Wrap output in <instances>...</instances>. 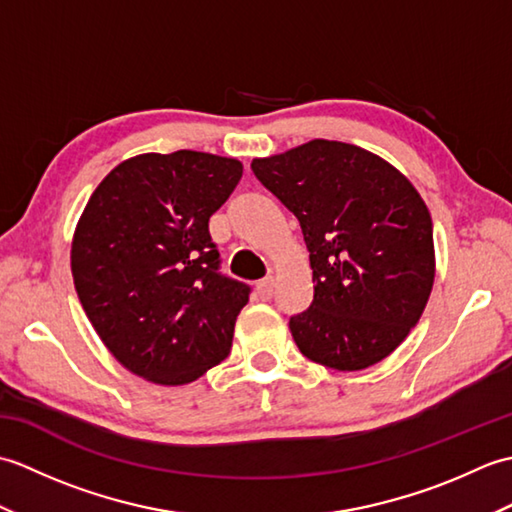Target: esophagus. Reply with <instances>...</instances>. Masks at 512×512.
I'll return each instance as SVG.
<instances>
[{
  "mask_svg": "<svg viewBox=\"0 0 512 512\" xmlns=\"http://www.w3.org/2000/svg\"><path fill=\"white\" fill-rule=\"evenodd\" d=\"M255 290H257L259 299H262V301H268L270 297H273V290H275V279H273V277H266V279H262V281H257Z\"/></svg>",
  "mask_w": 512,
  "mask_h": 512,
  "instance_id": "1",
  "label": "esophagus"
}]
</instances>
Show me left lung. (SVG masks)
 <instances>
[{"label": "left lung", "mask_w": 512, "mask_h": 512, "mask_svg": "<svg viewBox=\"0 0 512 512\" xmlns=\"http://www.w3.org/2000/svg\"><path fill=\"white\" fill-rule=\"evenodd\" d=\"M250 169L301 224L314 299L290 317L310 361L358 372L407 339L436 279L433 224L416 187L387 160L310 140Z\"/></svg>", "instance_id": "obj_1"}]
</instances>
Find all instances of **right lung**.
<instances>
[{"label":"right lung","instance_id":"obj_1","mask_svg":"<svg viewBox=\"0 0 512 512\" xmlns=\"http://www.w3.org/2000/svg\"><path fill=\"white\" fill-rule=\"evenodd\" d=\"M242 171L237 158L191 149L127 158L74 228L81 306L116 361L149 383H193L231 352L250 290L217 273L209 217Z\"/></svg>","mask_w":512,"mask_h":512}]
</instances>
